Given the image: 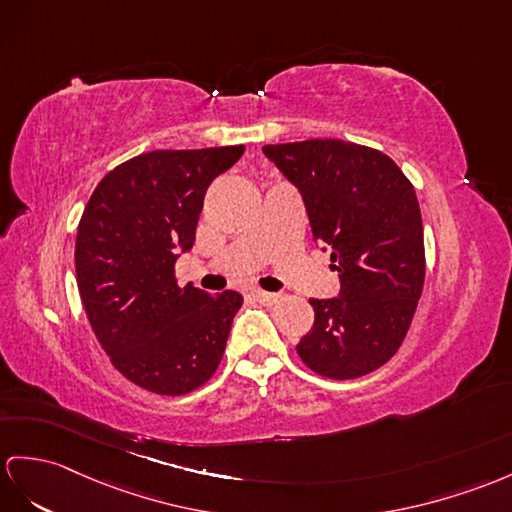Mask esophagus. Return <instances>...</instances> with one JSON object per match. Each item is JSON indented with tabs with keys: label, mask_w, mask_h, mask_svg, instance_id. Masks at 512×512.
Returning <instances> with one entry per match:
<instances>
[{
	"label": "esophagus",
	"mask_w": 512,
	"mask_h": 512,
	"mask_svg": "<svg viewBox=\"0 0 512 512\" xmlns=\"http://www.w3.org/2000/svg\"><path fill=\"white\" fill-rule=\"evenodd\" d=\"M252 297L256 299L258 304H265V306L278 304V299H280V295H278V293H265V291H254V293H252Z\"/></svg>",
	"instance_id": "1"
}]
</instances>
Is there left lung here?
<instances>
[{"label": "left lung", "instance_id": "8db88e82", "mask_svg": "<svg viewBox=\"0 0 512 512\" xmlns=\"http://www.w3.org/2000/svg\"><path fill=\"white\" fill-rule=\"evenodd\" d=\"M304 197L313 243L330 249L341 293L310 299L315 323L297 343L308 369L354 380L400 350L426 280L413 184L380 149L341 139L265 145Z\"/></svg>", "mask_w": 512, "mask_h": 512}]
</instances>
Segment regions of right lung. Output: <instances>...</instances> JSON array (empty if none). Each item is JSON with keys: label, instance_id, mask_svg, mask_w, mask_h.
Masks as SVG:
<instances>
[{"label": "right lung", "instance_id": "add662e5", "mask_svg": "<svg viewBox=\"0 0 512 512\" xmlns=\"http://www.w3.org/2000/svg\"><path fill=\"white\" fill-rule=\"evenodd\" d=\"M245 145L154 149L108 171L78 223L82 306L110 363L141 389L186 395L215 376L243 297L176 280L204 195Z\"/></svg>", "mask_w": 512, "mask_h": 512}]
</instances>
